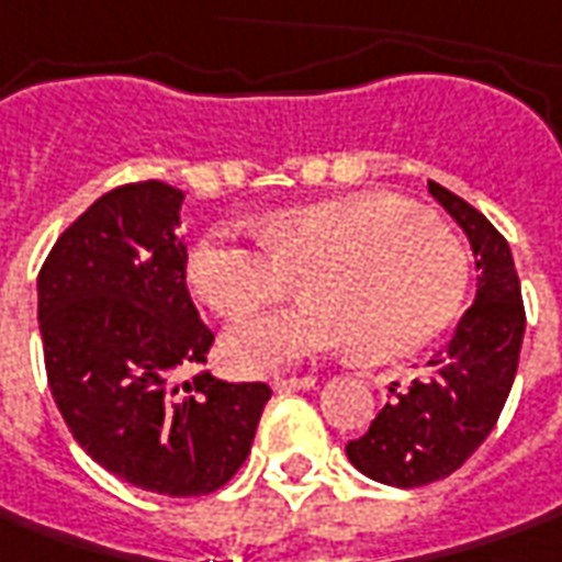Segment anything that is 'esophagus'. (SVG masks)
Segmentation results:
<instances>
[{
    "label": "esophagus",
    "mask_w": 562,
    "mask_h": 562,
    "mask_svg": "<svg viewBox=\"0 0 562 562\" xmlns=\"http://www.w3.org/2000/svg\"><path fill=\"white\" fill-rule=\"evenodd\" d=\"M317 385V376H277L273 379V389L277 392H292V389H311Z\"/></svg>",
    "instance_id": "34e87169"
}]
</instances>
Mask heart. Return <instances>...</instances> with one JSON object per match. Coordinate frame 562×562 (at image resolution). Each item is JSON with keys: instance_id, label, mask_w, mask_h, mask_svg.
Wrapping results in <instances>:
<instances>
[{"instance_id": "obj_1", "label": "heart", "mask_w": 562, "mask_h": 562, "mask_svg": "<svg viewBox=\"0 0 562 562\" xmlns=\"http://www.w3.org/2000/svg\"><path fill=\"white\" fill-rule=\"evenodd\" d=\"M301 277L307 299L229 329L223 358L243 376L358 341L370 360L414 355L460 314L470 258L432 214L395 195H351L270 214L258 239L202 236L189 258L192 292L226 319L248 317Z\"/></svg>"}]
</instances>
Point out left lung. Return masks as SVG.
Segmentation results:
<instances>
[{
  "label": "left lung",
  "instance_id": "left-lung-1",
  "mask_svg": "<svg viewBox=\"0 0 562 562\" xmlns=\"http://www.w3.org/2000/svg\"><path fill=\"white\" fill-rule=\"evenodd\" d=\"M429 192L470 236L479 270L473 307L454 339L426 363L423 376L395 382L370 429L348 441L360 473L395 488H419L460 470L488 438L507 404L526 307L507 239L473 204L429 180Z\"/></svg>",
  "mask_w": 562,
  "mask_h": 562
}]
</instances>
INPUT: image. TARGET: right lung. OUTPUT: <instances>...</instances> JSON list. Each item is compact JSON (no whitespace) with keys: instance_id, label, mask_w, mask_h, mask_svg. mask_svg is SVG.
<instances>
[{"instance_id":"add662e5","label":"right lung","mask_w":562,"mask_h":562,"mask_svg":"<svg viewBox=\"0 0 562 562\" xmlns=\"http://www.w3.org/2000/svg\"><path fill=\"white\" fill-rule=\"evenodd\" d=\"M180 204L161 180L111 189L52 245L36 292L52 397L77 445L143 492L202 497L239 473L270 385L180 379L214 345L186 285Z\"/></svg>"}]
</instances>
